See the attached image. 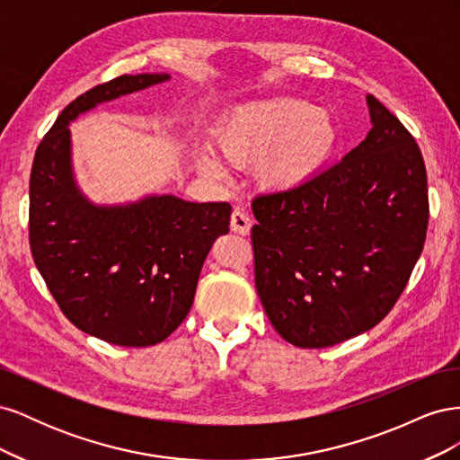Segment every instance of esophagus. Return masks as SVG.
<instances>
[{"label":"esophagus","mask_w":460,"mask_h":460,"mask_svg":"<svg viewBox=\"0 0 460 460\" xmlns=\"http://www.w3.org/2000/svg\"><path fill=\"white\" fill-rule=\"evenodd\" d=\"M252 225H253V220H252V217H249L243 211V208H240V207L234 208L232 217H230V228H232V232L247 235L249 230H252Z\"/></svg>","instance_id":"34e87169"}]
</instances>
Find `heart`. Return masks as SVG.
Returning a JSON list of instances; mask_svg holds the SVG:
<instances>
[{"label":"heart","mask_w":460,"mask_h":460,"mask_svg":"<svg viewBox=\"0 0 460 460\" xmlns=\"http://www.w3.org/2000/svg\"><path fill=\"white\" fill-rule=\"evenodd\" d=\"M338 128L328 111L299 97H272L247 103L225 119L215 132L217 149L226 163L249 169L262 186L289 190L311 180L330 159ZM201 171L225 176L213 155H199Z\"/></svg>","instance_id":"heart-1"}]
</instances>
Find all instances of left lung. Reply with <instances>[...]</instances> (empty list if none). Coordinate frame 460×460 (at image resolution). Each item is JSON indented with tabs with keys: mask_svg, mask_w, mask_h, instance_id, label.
I'll return each mask as SVG.
<instances>
[{
	"mask_svg": "<svg viewBox=\"0 0 460 460\" xmlns=\"http://www.w3.org/2000/svg\"><path fill=\"white\" fill-rule=\"evenodd\" d=\"M372 128L307 182L253 199L255 288L280 336L303 349L351 340L394 309L428 230L419 144L367 95Z\"/></svg>",
	"mask_w": 460,
	"mask_h": 460,
	"instance_id": "8db88e82",
	"label": "left lung"
}]
</instances>
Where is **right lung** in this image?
<instances>
[{
  "label": "right lung",
  "instance_id": "right-lung-1",
  "mask_svg": "<svg viewBox=\"0 0 460 460\" xmlns=\"http://www.w3.org/2000/svg\"><path fill=\"white\" fill-rule=\"evenodd\" d=\"M169 78L122 75L78 95L40 142L31 172L29 238L41 278L78 330L124 347L155 345L182 324L207 253L230 230L232 207L174 196L90 203L73 176L68 124Z\"/></svg>",
  "mask_w": 460,
  "mask_h": 460
}]
</instances>
